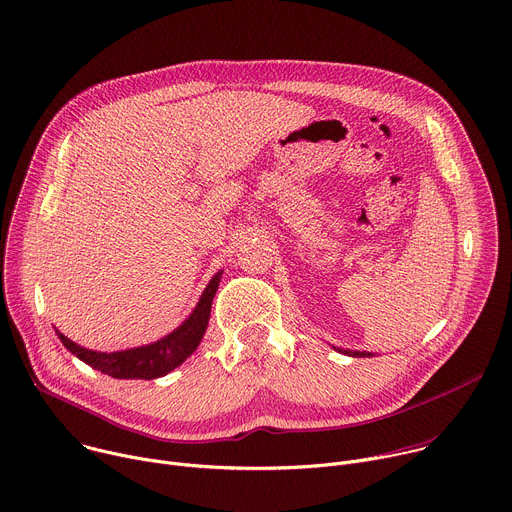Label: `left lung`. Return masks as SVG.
Returning <instances> with one entry per match:
<instances>
[{
    "label": "left lung",
    "mask_w": 512,
    "mask_h": 512,
    "mask_svg": "<svg viewBox=\"0 0 512 512\" xmlns=\"http://www.w3.org/2000/svg\"><path fill=\"white\" fill-rule=\"evenodd\" d=\"M333 349L343 355H349V357H373V353H369V351H351V349H341V347H333Z\"/></svg>",
    "instance_id": "left-lung-1"
}]
</instances>
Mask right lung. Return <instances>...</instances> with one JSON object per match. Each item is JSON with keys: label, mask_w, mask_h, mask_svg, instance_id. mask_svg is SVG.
Here are the masks:
<instances>
[{"label": "right lung", "mask_w": 512, "mask_h": 512, "mask_svg": "<svg viewBox=\"0 0 512 512\" xmlns=\"http://www.w3.org/2000/svg\"><path fill=\"white\" fill-rule=\"evenodd\" d=\"M224 270L216 272L212 280L208 282L206 290L201 292L195 309L191 315L169 335L163 339L143 345V347H133L125 351H113V353H100L92 351L86 347L76 345L68 337H64L58 329L56 335L62 341V345L76 355L80 361L90 365L92 369L111 375L115 379H157L167 373H171L175 367H179L193 351L199 347L203 335H206L208 323H210V313H212V302L216 296V290L220 286Z\"/></svg>", "instance_id": "1"}]
</instances>
